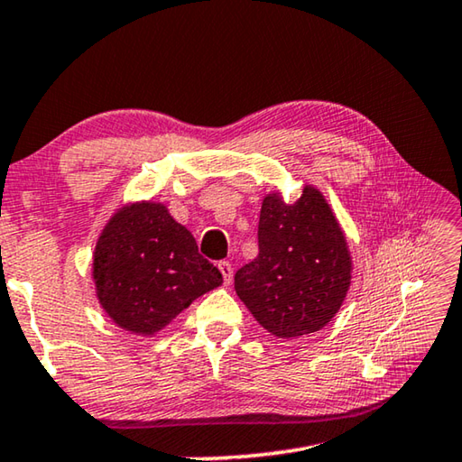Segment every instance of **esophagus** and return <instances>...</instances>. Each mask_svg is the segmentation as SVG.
Listing matches in <instances>:
<instances>
[{"label": "esophagus", "instance_id": "obj_1", "mask_svg": "<svg viewBox=\"0 0 462 462\" xmlns=\"http://www.w3.org/2000/svg\"><path fill=\"white\" fill-rule=\"evenodd\" d=\"M217 269H219V273H222V277H224V283L230 285V282H232V263L219 261L217 263Z\"/></svg>", "mask_w": 462, "mask_h": 462}]
</instances>
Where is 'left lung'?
<instances>
[{"mask_svg":"<svg viewBox=\"0 0 462 462\" xmlns=\"http://www.w3.org/2000/svg\"><path fill=\"white\" fill-rule=\"evenodd\" d=\"M351 254L331 205L306 185L294 203L269 193L261 205L259 254L234 275V290L271 335L317 333L339 312Z\"/></svg>","mask_w":462,"mask_h":462,"instance_id":"8db88e82","label":"left lung"}]
</instances>
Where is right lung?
I'll use <instances>...</instances> for the list:
<instances>
[{
    "label": "right lung",
    "instance_id": "right-lung-1",
    "mask_svg": "<svg viewBox=\"0 0 462 462\" xmlns=\"http://www.w3.org/2000/svg\"><path fill=\"white\" fill-rule=\"evenodd\" d=\"M92 259L102 309L116 327L145 337L162 331L193 300L224 282L199 254L193 234L156 201L116 209Z\"/></svg>",
    "mask_w": 462,
    "mask_h": 462
}]
</instances>
